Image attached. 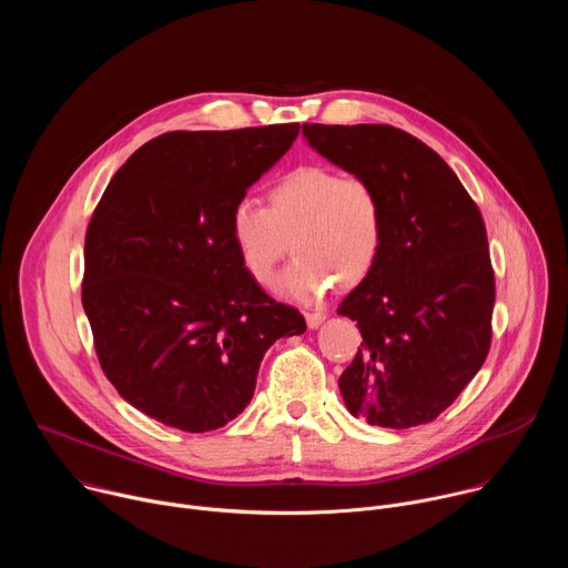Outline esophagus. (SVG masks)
<instances>
[{"mask_svg":"<svg viewBox=\"0 0 568 568\" xmlns=\"http://www.w3.org/2000/svg\"><path fill=\"white\" fill-rule=\"evenodd\" d=\"M305 321H307V326L314 331V328H318L323 321H326V312H321V310H312V312H305Z\"/></svg>","mask_w":568,"mask_h":568,"instance_id":"1","label":"esophagus"}]
</instances>
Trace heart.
Masks as SVG:
<instances>
[{
	"label": "heart",
	"instance_id": "1",
	"mask_svg": "<svg viewBox=\"0 0 568 568\" xmlns=\"http://www.w3.org/2000/svg\"><path fill=\"white\" fill-rule=\"evenodd\" d=\"M267 204L240 197L229 213L237 261L258 285L274 281L290 237L296 261L276 287L294 301L312 303L333 283L351 290L375 270L386 209L368 178L342 175L321 164L296 166L270 186Z\"/></svg>",
	"mask_w": 568,
	"mask_h": 568
}]
</instances>
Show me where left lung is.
<instances>
[{
  "mask_svg": "<svg viewBox=\"0 0 568 568\" xmlns=\"http://www.w3.org/2000/svg\"><path fill=\"white\" fill-rule=\"evenodd\" d=\"M307 143L368 178L386 209L375 270L339 305L362 348L339 377L348 412L377 427L436 420L493 344L495 270L485 222L445 159L393 125L303 123Z\"/></svg>",
  "mask_w": 568,
  "mask_h": 568,
  "instance_id": "1",
  "label": "left lung"
}]
</instances>
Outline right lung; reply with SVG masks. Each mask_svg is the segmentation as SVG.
Masks as SVG:
<instances>
[{"label":"right lung","instance_id":"1","mask_svg":"<svg viewBox=\"0 0 568 568\" xmlns=\"http://www.w3.org/2000/svg\"><path fill=\"white\" fill-rule=\"evenodd\" d=\"M298 123L175 130L141 145L85 233L83 307L105 377L141 414L191 434L247 407L267 348L305 333L242 270L231 206L290 150Z\"/></svg>","mask_w":568,"mask_h":568}]
</instances>
